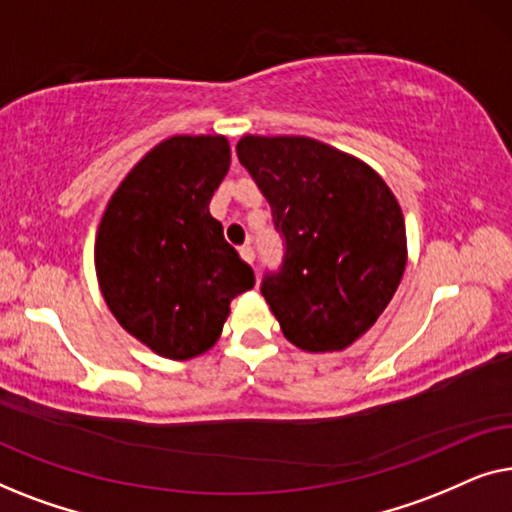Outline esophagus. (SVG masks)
I'll list each match as a JSON object with an SVG mask.
<instances>
[{
	"mask_svg": "<svg viewBox=\"0 0 512 512\" xmlns=\"http://www.w3.org/2000/svg\"><path fill=\"white\" fill-rule=\"evenodd\" d=\"M240 256L249 265H254V261H256V251H254V247H251V244H244V247H240Z\"/></svg>",
	"mask_w": 512,
	"mask_h": 512,
	"instance_id": "34e87169",
	"label": "esophagus"
}]
</instances>
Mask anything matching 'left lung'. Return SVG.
I'll return each mask as SVG.
<instances>
[{
  "label": "left lung",
  "instance_id": "1",
  "mask_svg": "<svg viewBox=\"0 0 512 512\" xmlns=\"http://www.w3.org/2000/svg\"><path fill=\"white\" fill-rule=\"evenodd\" d=\"M237 158L284 240L261 293L286 340L305 352L349 347L401 284L408 247L394 193L366 163L310 137L247 135Z\"/></svg>",
  "mask_w": 512,
  "mask_h": 512
}]
</instances>
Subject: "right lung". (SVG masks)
<instances>
[{
    "label": "right lung",
    "instance_id": "1",
    "mask_svg": "<svg viewBox=\"0 0 512 512\" xmlns=\"http://www.w3.org/2000/svg\"><path fill=\"white\" fill-rule=\"evenodd\" d=\"M230 167L226 137H170L111 195L95 240L102 296L125 331L165 359L219 340L254 270L223 237L209 200Z\"/></svg>",
    "mask_w": 512,
    "mask_h": 512
}]
</instances>
